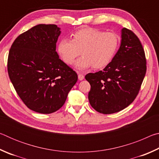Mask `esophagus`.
<instances>
[{"label":"esophagus","mask_w":159,"mask_h":159,"mask_svg":"<svg viewBox=\"0 0 159 159\" xmlns=\"http://www.w3.org/2000/svg\"><path fill=\"white\" fill-rule=\"evenodd\" d=\"M78 78H79V79L80 80H82L84 79L85 76H84V75H83V74H79V76H78Z\"/></svg>","instance_id":"obj_1"}]
</instances>
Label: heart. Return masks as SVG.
<instances>
[{"label": "heart", "instance_id": "b5f03b06", "mask_svg": "<svg viewBox=\"0 0 159 159\" xmlns=\"http://www.w3.org/2000/svg\"><path fill=\"white\" fill-rule=\"evenodd\" d=\"M118 43L119 39L114 33L85 28L76 31L72 40L61 39L58 43L57 51L67 64L73 63L81 52L83 56L74 64L78 69H86L92 66L95 69H101L111 62Z\"/></svg>", "mask_w": 159, "mask_h": 159}]
</instances>
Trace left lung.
<instances>
[{"instance_id": "left-lung-1", "label": "left lung", "mask_w": 159, "mask_h": 159, "mask_svg": "<svg viewBox=\"0 0 159 159\" xmlns=\"http://www.w3.org/2000/svg\"><path fill=\"white\" fill-rule=\"evenodd\" d=\"M146 70L144 51L138 36L122 29L119 49L111 62L102 71L85 76L90 84V105L104 114L125 109L138 95Z\"/></svg>"}]
</instances>
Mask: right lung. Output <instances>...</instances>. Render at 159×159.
I'll list each match as a JSON object with an SVG mask.
<instances>
[{
    "mask_svg": "<svg viewBox=\"0 0 159 159\" xmlns=\"http://www.w3.org/2000/svg\"><path fill=\"white\" fill-rule=\"evenodd\" d=\"M60 34L55 25H38L20 35L9 52L7 71L16 92L28 108L41 114L60 109L78 80L56 52Z\"/></svg>",
    "mask_w": 159,
    "mask_h": 159,
    "instance_id": "add662e5",
    "label": "right lung"
}]
</instances>
